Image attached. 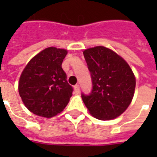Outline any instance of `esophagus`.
<instances>
[{
  "instance_id": "obj_1",
  "label": "esophagus",
  "mask_w": 157,
  "mask_h": 157,
  "mask_svg": "<svg viewBox=\"0 0 157 157\" xmlns=\"http://www.w3.org/2000/svg\"><path fill=\"white\" fill-rule=\"evenodd\" d=\"M74 90H75V93H79V92H80V86L75 85V86H74Z\"/></svg>"
}]
</instances>
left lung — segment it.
Segmentation results:
<instances>
[{
	"instance_id": "left-lung-1",
	"label": "left lung",
	"mask_w": 157,
	"mask_h": 157,
	"mask_svg": "<svg viewBox=\"0 0 157 157\" xmlns=\"http://www.w3.org/2000/svg\"><path fill=\"white\" fill-rule=\"evenodd\" d=\"M92 89L82 98L95 118L110 120L121 115L134 97L135 78L129 65L111 49L97 46L83 52Z\"/></svg>"
}]
</instances>
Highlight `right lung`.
<instances>
[{
    "mask_svg": "<svg viewBox=\"0 0 157 157\" xmlns=\"http://www.w3.org/2000/svg\"><path fill=\"white\" fill-rule=\"evenodd\" d=\"M67 50L49 47L29 62L20 76L18 91L24 105L34 114L51 118L63 111L73 87L61 65Z\"/></svg>",
    "mask_w": 157,
    "mask_h": 157,
    "instance_id": "1",
    "label": "right lung"
}]
</instances>
